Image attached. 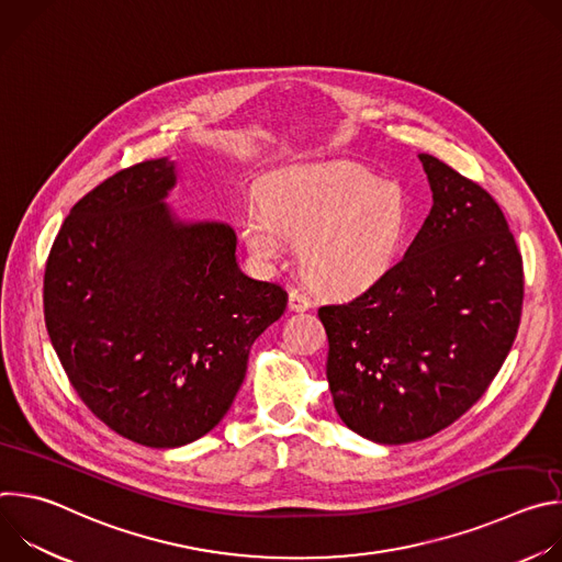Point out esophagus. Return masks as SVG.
<instances>
[{
  "instance_id": "34e87169",
  "label": "esophagus",
  "mask_w": 562,
  "mask_h": 562,
  "mask_svg": "<svg viewBox=\"0 0 562 562\" xmlns=\"http://www.w3.org/2000/svg\"><path fill=\"white\" fill-rule=\"evenodd\" d=\"M289 308L291 311H306V308H311L308 295L302 293L300 289H291L289 291Z\"/></svg>"
}]
</instances>
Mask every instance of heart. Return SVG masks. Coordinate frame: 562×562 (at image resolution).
Instances as JSON below:
<instances>
[{
    "label": "heart",
    "instance_id": "obj_1",
    "mask_svg": "<svg viewBox=\"0 0 562 562\" xmlns=\"http://www.w3.org/2000/svg\"><path fill=\"white\" fill-rule=\"evenodd\" d=\"M262 202L243 213V237L265 262L300 243L302 273L319 289L349 293L395 262L409 228L405 191L351 165H300L265 180Z\"/></svg>",
    "mask_w": 562,
    "mask_h": 562
}]
</instances>
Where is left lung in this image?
I'll use <instances>...</instances> for the list:
<instances>
[{"label":"left lung","mask_w":562,"mask_h":562,"mask_svg":"<svg viewBox=\"0 0 562 562\" xmlns=\"http://www.w3.org/2000/svg\"><path fill=\"white\" fill-rule=\"evenodd\" d=\"M434 206L367 291L317 308L342 423L380 445L425 440L469 412L520 325L522 256L496 200L420 153Z\"/></svg>","instance_id":"obj_1"}]
</instances>
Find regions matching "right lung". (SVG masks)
Listing matches in <instances>:
<instances>
[{
	"label": "right lung",
	"mask_w": 562,
	"mask_h": 562,
	"mask_svg": "<svg viewBox=\"0 0 562 562\" xmlns=\"http://www.w3.org/2000/svg\"><path fill=\"white\" fill-rule=\"evenodd\" d=\"M167 157L122 169L64 220L44 271V319L82 403L153 449L189 445L231 409L256 338L286 291L239 271L228 224L176 220Z\"/></svg>",
	"instance_id": "obj_1"
}]
</instances>
